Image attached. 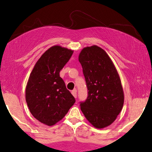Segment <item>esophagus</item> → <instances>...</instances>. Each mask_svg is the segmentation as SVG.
<instances>
[{"mask_svg": "<svg viewBox=\"0 0 152 152\" xmlns=\"http://www.w3.org/2000/svg\"><path fill=\"white\" fill-rule=\"evenodd\" d=\"M72 96L75 98L77 97V91H76V89H74V90H73L72 91Z\"/></svg>", "mask_w": 152, "mask_h": 152, "instance_id": "34e87169", "label": "esophagus"}]
</instances>
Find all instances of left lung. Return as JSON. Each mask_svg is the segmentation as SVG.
I'll use <instances>...</instances> for the list:
<instances>
[{
    "mask_svg": "<svg viewBox=\"0 0 152 152\" xmlns=\"http://www.w3.org/2000/svg\"><path fill=\"white\" fill-rule=\"evenodd\" d=\"M88 89V97L80 103L86 118L94 127L103 129L117 118L123 109L124 94L121 79L108 55L94 45L79 55Z\"/></svg>",
    "mask_w": 152,
    "mask_h": 152,
    "instance_id": "8db88e82",
    "label": "left lung"
}]
</instances>
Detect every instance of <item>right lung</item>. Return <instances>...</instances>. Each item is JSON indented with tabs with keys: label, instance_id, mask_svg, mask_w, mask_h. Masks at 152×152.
Listing matches in <instances>:
<instances>
[{
	"label": "right lung",
	"instance_id": "add662e5",
	"mask_svg": "<svg viewBox=\"0 0 152 152\" xmlns=\"http://www.w3.org/2000/svg\"><path fill=\"white\" fill-rule=\"evenodd\" d=\"M73 50L55 45L41 55L31 71L26 89V100L34 117L54 125L68 113L76 100L59 75Z\"/></svg>",
	"mask_w": 152,
	"mask_h": 152
}]
</instances>
